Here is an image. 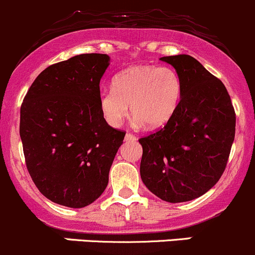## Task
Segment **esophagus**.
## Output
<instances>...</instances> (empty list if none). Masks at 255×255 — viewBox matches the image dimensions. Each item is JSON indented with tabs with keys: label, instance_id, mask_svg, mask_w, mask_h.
Segmentation results:
<instances>
[{
	"label": "esophagus",
	"instance_id": "1",
	"mask_svg": "<svg viewBox=\"0 0 255 255\" xmlns=\"http://www.w3.org/2000/svg\"><path fill=\"white\" fill-rule=\"evenodd\" d=\"M135 140H136V137L132 135V133L128 132L127 135H125V141H135Z\"/></svg>",
	"mask_w": 255,
	"mask_h": 255
}]
</instances>
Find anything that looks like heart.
Instances as JSON below:
<instances>
[{
  "label": "heart",
  "mask_w": 255,
  "mask_h": 255,
  "mask_svg": "<svg viewBox=\"0 0 255 255\" xmlns=\"http://www.w3.org/2000/svg\"><path fill=\"white\" fill-rule=\"evenodd\" d=\"M180 98L182 81L174 70L136 65L115 76L113 88L101 92L99 108L110 127L119 128L131 110L136 124L157 128L169 122Z\"/></svg>",
  "instance_id": "1"
}]
</instances>
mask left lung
<instances>
[{
	"label": "left lung",
	"mask_w": 255,
	"mask_h": 255,
	"mask_svg": "<svg viewBox=\"0 0 255 255\" xmlns=\"http://www.w3.org/2000/svg\"><path fill=\"white\" fill-rule=\"evenodd\" d=\"M182 81V98L166 127L138 140L140 174L167 203L204 195L224 173L235 140L236 114L225 85L189 55L164 56Z\"/></svg>",
	"instance_id": "1"
}]
</instances>
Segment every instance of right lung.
<instances>
[{
	"mask_svg": "<svg viewBox=\"0 0 255 255\" xmlns=\"http://www.w3.org/2000/svg\"><path fill=\"white\" fill-rule=\"evenodd\" d=\"M107 54H82L45 69L20 107L19 135L28 172L49 200L81 209L108 185L124 131L109 127L99 108Z\"/></svg>",
	"mask_w": 255,
	"mask_h": 255,
	"instance_id": "1",
	"label": "right lung"
}]
</instances>
